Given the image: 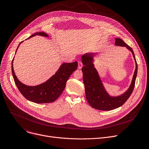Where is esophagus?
I'll list each match as a JSON object with an SVG mask.
<instances>
[{
  "label": "esophagus",
  "mask_w": 149,
  "mask_h": 149,
  "mask_svg": "<svg viewBox=\"0 0 149 149\" xmlns=\"http://www.w3.org/2000/svg\"><path fill=\"white\" fill-rule=\"evenodd\" d=\"M78 69H81L82 68V62H80V61H78Z\"/></svg>",
  "instance_id": "34e87169"
}]
</instances>
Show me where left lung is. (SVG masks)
Returning a JSON list of instances; mask_svg holds the SVG:
<instances>
[{
	"label": "left lung",
	"instance_id": "8db88e82",
	"mask_svg": "<svg viewBox=\"0 0 149 149\" xmlns=\"http://www.w3.org/2000/svg\"><path fill=\"white\" fill-rule=\"evenodd\" d=\"M115 40L116 46L125 47L132 53L136 63L135 71L129 88L119 95L112 96L106 91L94 64V57L97 53H86L81 56L84 65L82 72L86 98L91 107L97 110L109 111L120 107L130 97L134 87L137 74V64L134 52L121 39L117 38Z\"/></svg>",
	"mask_w": 149,
	"mask_h": 149
}]
</instances>
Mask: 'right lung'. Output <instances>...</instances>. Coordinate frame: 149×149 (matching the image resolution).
<instances>
[{"instance_id": "right-lung-1", "label": "right lung", "mask_w": 149, "mask_h": 149, "mask_svg": "<svg viewBox=\"0 0 149 149\" xmlns=\"http://www.w3.org/2000/svg\"><path fill=\"white\" fill-rule=\"evenodd\" d=\"M36 35L49 37V35L47 33L44 32H39L32 35L26 39ZM23 42L24 41H22L19 44L16 52L19 45ZM13 60L12 62V72L15 82L18 90L28 100L39 104L49 103L55 101L64 90L67 81L78 67V62L77 61L72 63H63L55 74L47 81L37 86H29L21 82L17 79L13 70Z\"/></svg>"}]
</instances>
